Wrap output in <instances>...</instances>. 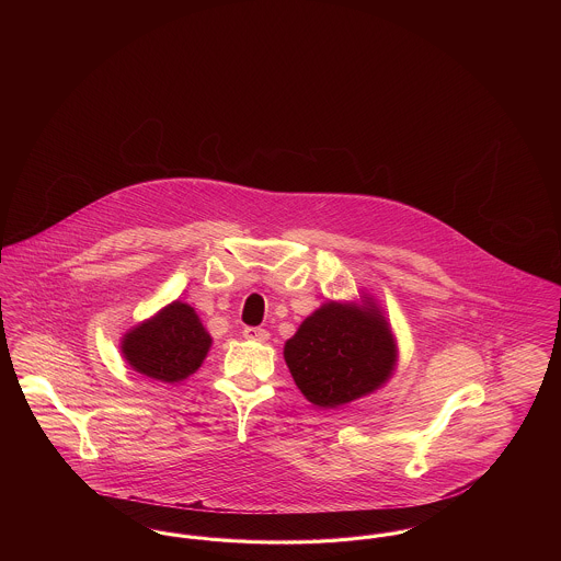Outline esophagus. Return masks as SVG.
Instances as JSON below:
<instances>
[{"label":"esophagus","mask_w":561,"mask_h":561,"mask_svg":"<svg viewBox=\"0 0 561 561\" xmlns=\"http://www.w3.org/2000/svg\"><path fill=\"white\" fill-rule=\"evenodd\" d=\"M243 339L254 341V343H267L268 332L265 328H245L243 330Z\"/></svg>","instance_id":"obj_1"}]
</instances>
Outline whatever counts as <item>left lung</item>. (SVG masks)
Returning <instances> with one entry per match:
<instances>
[{
	"label": "left lung",
	"instance_id": "left-lung-1",
	"mask_svg": "<svg viewBox=\"0 0 561 561\" xmlns=\"http://www.w3.org/2000/svg\"><path fill=\"white\" fill-rule=\"evenodd\" d=\"M393 328L370 294L325 300L284 345L300 393L318 408H341L385 387L398 368Z\"/></svg>",
	"mask_w": 561,
	"mask_h": 561
}]
</instances>
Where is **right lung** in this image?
<instances>
[{
	"mask_svg": "<svg viewBox=\"0 0 561 561\" xmlns=\"http://www.w3.org/2000/svg\"><path fill=\"white\" fill-rule=\"evenodd\" d=\"M119 347L134 373L174 385L199 370L213 336L191 305L172 300L149 320L133 325Z\"/></svg>",
	"mask_w": 561,
	"mask_h": 561,
	"instance_id": "add662e5",
	"label": "right lung"
}]
</instances>
